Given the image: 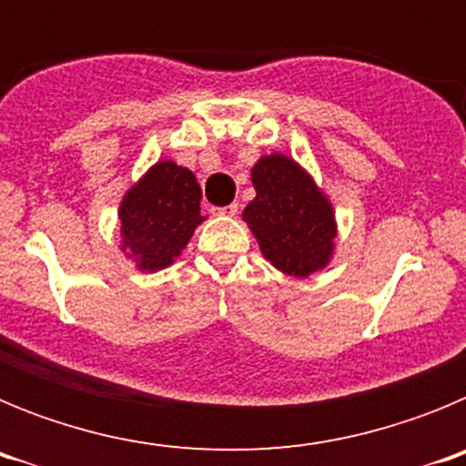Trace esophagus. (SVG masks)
Listing matches in <instances>:
<instances>
[{
	"instance_id": "obj_1",
	"label": "esophagus",
	"mask_w": 466,
	"mask_h": 466,
	"mask_svg": "<svg viewBox=\"0 0 466 466\" xmlns=\"http://www.w3.org/2000/svg\"><path fill=\"white\" fill-rule=\"evenodd\" d=\"M238 209H240V205L230 203V205H226V208H219V214H224V217H236Z\"/></svg>"
}]
</instances>
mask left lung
Masks as SVG:
<instances>
[{
    "mask_svg": "<svg viewBox=\"0 0 466 466\" xmlns=\"http://www.w3.org/2000/svg\"><path fill=\"white\" fill-rule=\"evenodd\" d=\"M257 198L242 219L257 236L263 257L294 278H308L331 258L333 208L303 167L282 154L263 156L252 170Z\"/></svg>",
    "mask_w": 466,
    "mask_h": 466,
    "instance_id": "left-lung-1",
    "label": "left lung"
}]
</instances>
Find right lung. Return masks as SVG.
Segmentation results:
<instances>
[{
  "label": "right lung",
  "mask_w": 466,
  "mask_h": 466,
  "mask_svg": "<svg viewBox=\"0 0 466 466\" xmlns=\"http://www.w3.org/2000/svg\"><path fill=\"white\" fill-rule=\"evenodd\" d=\"M200 198L193 172L172 160L156 163L126 193L118 209L123 252L137 261L139 270L154 273L182 254L196 226L205 219Z\"/></svg>",
  "instance_id": "obj_1"
}]
</instances>
